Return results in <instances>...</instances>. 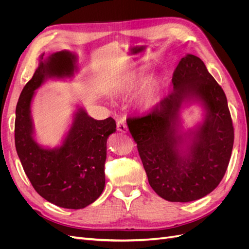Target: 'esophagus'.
Listing matches in <instances>:
<instances>
[{
    "label": "esophagus",
    "mask_w": 249,
    "mask_h": 249,
    "mask_svg": "<svg viewBox=\"0 0 249 249\" xmlns=\"http://www.w3.org/2000/svg\"><path fill=\"white\" fill-rule=\"evenodd\" d=\"M117 130L122 133H126L127 132V125L124 122V119H119L117 122Z\"/></svg>",
    "instance_id": "1"
}]
</instances>
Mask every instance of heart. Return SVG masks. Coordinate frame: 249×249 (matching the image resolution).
<instances>
[{
    "label": "heart",
    "mask_w": 249,
    "mask_h": 249,
    "mask_svg": "<svg viewBox=\"0 0 249 249\" xmlns=\"http://www.w3.org/2000/svg\"><path fill=\"white\" fill-rule=\"evenodd\" d=\"M145 73L143 70L133 71L124 78L115 88V93L118 95H124L130 93L140 87L144 81ZM161 92V80L159 77H150L145 85L143 86L140 93L137 96L136 104L139 109L149 111L152 110L160 101Z\"/></svg>",
    "instance_id": "b5f03b06"
}]
</instances>
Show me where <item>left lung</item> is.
Instances as JSON below:
<instances>
[{
  "mask_svg": "<svg viewBox=\"0 0 249 249\" xmlns=\"http://www.w3.org/2000/svg\"><path fill=\"white\" fill-rule=\"evenodd\" d=\"M173 90L148 114L129 117L127 126L154 191L168 201L199 199L219 185L233 145L225 93L201 59L187 54L172 76ZM199 102L205 117L195 129L179 130L184 104Z\"/></svg>",
  "mask_w": 249,
  "mask_h": 249,
  "instance_id": "left-lung-1",
  "label": "left lung"
}]
</instances>
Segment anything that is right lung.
Listing matches in <instances>:
<instances>
[{
    "instance_id": "right-lung-1",
    "label": "right lung",
    "mask_w": 249,
    "mask_h": 249,
    "mask_svg": "<svg viewBox=\"0 0 249 249\" xmlns=\"http://www.w3.org/2000/svg\"><path fill=\"white\" fill-rule=\"evenodd\" d=\"M78 57L60 51L44 59L22 89L16 110V147L28 178L41 197L65 209H83L100 197L105 188L107 139L116 131L115 120H96L79 107L60 146L39 145L34 138L31 103L35 90L48 79L71 78Z\"/></svg>"
}]
</instances>
